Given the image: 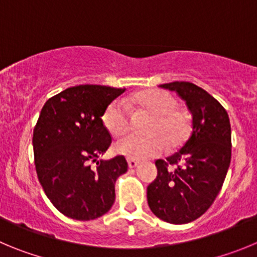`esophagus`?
Instances as JSON below:
<instances>
[{"label":"esophagus","mask_w":257,"mask_h":257,"mask_svg":"<svg viewBox=\"0 0 257 257\" xmlns=\"http://www.w3.org/2000/svg\"><path fill=\"white\" fill-rule=\"evenodd\" d=\"M138 164H140V163H138L137 160H132V159H129V160H128V166L131 169H134V168H136V166L138 165Z\"/></svg>","instance_id":"1"}]
</instances>
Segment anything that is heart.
<instances>
[{
	"mask_svg": "<svg viewBox=\"0 0 257 257\" xmlns=\"http://www.w3.org/2000/svg\"><path fill=\"white\" fill-rule=\"evenodd\" d=\"M131 107L145 111L152 116L146 126L149 136H125L114 145L116 154L132 160H145L157 156L165 149L178 147L188 137L191 131V117L188 112L178 107L174 96L161 89H150L134 94L126 101L114 100L106 106L102 112V124L108 133L120 136L129 128Z\"/></svg>",
	"mask_w": 257,
	"mask_h": 257,
	"instance_id": "heart-1",
	"label": "heart"
}]
</instances>
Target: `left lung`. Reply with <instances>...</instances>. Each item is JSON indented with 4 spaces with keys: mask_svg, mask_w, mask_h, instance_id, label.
Wrapping results in <instances>:
<instances>
[{
    "mask_svg": "<svg viewBox=\"0 0 257 257\" xmlns=\"http://www.w3.org/2000/svg\"><path fill=\"white\" fill-rule=\"evenodd\" d=\"M160 87L186 101L192 129L179 151L156 160L157 177L147 187V202L161 220L191 223L207 211L223 187L232 156L229 116L211 94L193 83Z\"/></svg>",
    "mask_w": 257,
    "mask_h": 257,
    "instance_id": "8db88e82",
    "label": "left lung"
}]
</instances>
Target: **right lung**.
Returning <instances> with one entry per match:
<instances>
[{
  "label": "right lung",
  "mask_w": 257,
  "mask_h": 257,
  "mask_svg": "<svg viewBox=\"0 0 257 257\" xmlns=\"http://www.w3.org/2000/svg\"><path fill=\"white\" fill-rule=\"evenodd\" d=\"M125 88L82 84L48 98L33 131L37 175L48 200L75 220L111 209L115 182L128 170L124 156L98 160L111 145L102 112Z\"/></svg>",
  "instance_id": "obj_1"
}]
</instances>
